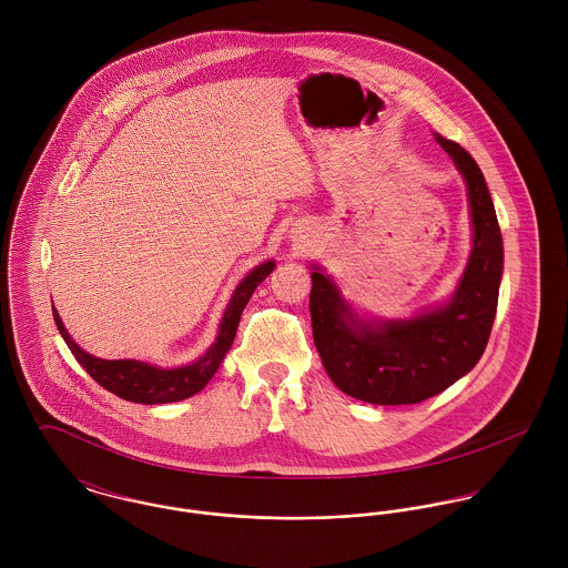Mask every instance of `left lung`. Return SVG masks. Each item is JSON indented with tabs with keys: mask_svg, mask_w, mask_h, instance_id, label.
<instances>
[{
	"mask_svg": "<svg viewBox=\"0 0 568 568\" xmlns=\"http://www.w3.org/2000/svg\"><path fill=\"white\" fill-rule=\"evenodd\" d=\"M468 183L475 243L455 297L406 322H361L315 268L311 317L332 383L372 405H417L468 374L486 349L503 275V239L481 168L457 142L437 135Z\"/></svg>",
	"mask_w": 568,
	"mask_h": 568,
	"instance_id": "left-lung-1",
	"label": "left lung"
}]
</instances>
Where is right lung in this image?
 <instances>
[{
  "label": "right lung",
  "instance_id": "add662e5",
  "mask_svg": "<svg viewBox=\"0 0 568 568\" xmlns=\"http://www.w3.org/2000/svg\"><path fill=\"white\" fill-rule=\"evenodd\" d=\"M273 266H275L273 262H264L244 277L223 315L216 343L196 363L185 367L160 369L142 361H104V358L89 356L72 341L57 311H54V322L59 332L63 334L68 347L81 363L82 369L106 392L138 405H165V403L185 400L196 392H201L210 383V378L216 374L219 365L223 363L225 354L234 343L246 302L251 300L260 282L273 271Z\"/></svg>",
  "mask_w": 568,
  "mask_h": 568
}]
</instances>
